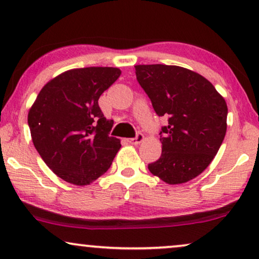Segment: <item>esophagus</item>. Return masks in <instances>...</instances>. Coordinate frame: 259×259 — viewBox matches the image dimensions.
Listing matches in <instances>:
<instances>
[{"label": "esophagus", "instance_id": "obj_1", "mask_svg": "<svg viewBox=\"0 0 259 259\" xmlns=\"http://www.w3.org/2000/svg\"><path fill=\"white\" fill-rule=\"evenodd\" d=\"M144 140V136L141 133H137L136 138H131V139H128V143L132 144V145H138L140 144L141 141Z\"/></svg>", "mask_w": 259, "mask_h": 259}]
</instances>
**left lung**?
Wrapping results in <instances>:
<instances>
[{"mask_svg":"<svg viewBox=\"0 0 259 259\" xmlns=\"http://www.w3.org/2000/svg\"><path fill=\"white\" fill-rule=\"evenodd\" d=\"M137 80L148 95L162 126V152L148 169L176 185L199 176L221 147L226 133L228 106L210 81L179 66L138 65Z\"/></svg>","mask_w":259,"mask_h":259,"instance_id":"obj_1","label":"left lung"}]
</instances>
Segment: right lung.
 Instances as JSON below:
<instances>
[{
    "label": "right lung",
    "instance_id": "add662e5",
    "mask_svg": "<svg viewBox=\"0 0 259 259\" xmlns=\"http://www.w3.org/2000/svg\"><path fill=\"white\" fill-rule=\"evenodd\" d=\"M119 68L70 69L46 83L28 113L31 139L56 176L90 185L111 167L121 147L98 100L120 76Z\"/></svg>",
    "mask_w": 259,
    "mask_h": 259
}]
</instances>
